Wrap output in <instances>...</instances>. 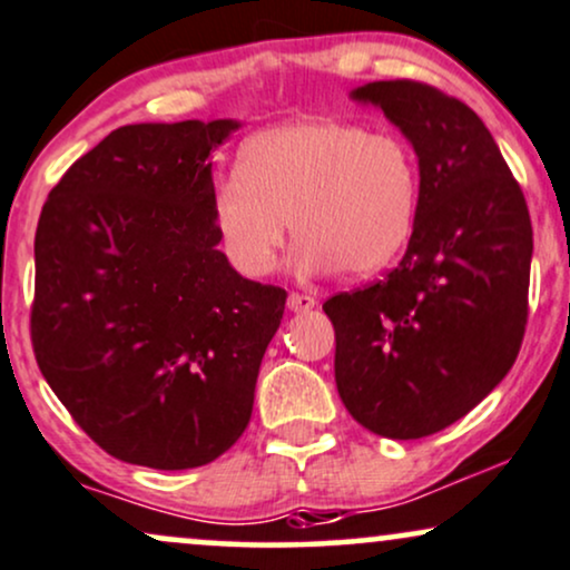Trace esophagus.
<instances>
[{"label":"esophagus","instance_id":"1","mask_svg":"<svg viewBox=\"0 0 570 570\" xmlns=\"http://www.w3.org/2000/svg\"><path fill=\"white\" fill-rule=\"evenodd\" d=\"M286 305H289L292 313H307L315 307V299L311 294H303V292H292L289 299H286Z\"/></svg>","mask_w":570,"mask_h":570}]
</instances>
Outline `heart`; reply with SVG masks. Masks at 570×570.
Here are the masks:
<instances>
[{
  "label": "heart",
  "instance_id": "b5f03b06",
  "mask_svg": "<svg viewBox=\"0 0 570 570\" xmlns=\"http://www.w3.org/2000/svg\"><path fill=\"white\" fill-rule=\"evenodd\" d=\"M420 196V156L403 135L299 119L244 142L236 177L212 190V219L225 255L249 278L276 267L286 223L299 271L363 278L406 249Z\"/></svg>",
  "mask_w": 570,
  "mask_h": 570
}]
</instances>
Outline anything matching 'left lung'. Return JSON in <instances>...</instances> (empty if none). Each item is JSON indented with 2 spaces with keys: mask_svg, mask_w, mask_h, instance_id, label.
I'll return each mask as SVG.
<instances>
[{
  "mask_svg": "<svg viewBox=\"0 0 570 570\" xmlns=\"http://www.w3.org/2000/svg\"><path fill=\"white\" fill-rule=\"evenodd\" d=\"M420 156L406 255L385 278L324 303L334 380L353 420L395 441L462 420L515 363L528 324L533 230L520 183L481 116L433 85L372 81Z\"/></svg>",
  "mask_w": 570,
  "mask_h": 570,
  "instance_id": "obj_1",
  "label": "left lung"
}]
</instances>
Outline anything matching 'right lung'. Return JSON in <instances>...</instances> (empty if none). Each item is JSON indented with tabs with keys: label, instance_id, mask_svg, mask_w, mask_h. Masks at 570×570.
<instances>
[{
	"label": "right lung",
	"instance_id": "add662e5",
	"mask_svg": "<svg viewBox=\"0 0 570 570\" xmlns=\"http://www.w3.org/2000/svg\"><path fill=\"white\" fill-rule=\"evenodd\" d=\"M236 127L114 129L68 167L39 215V372L121 462L202 468L249 424L286 289L238 276L217 249L207 159Z\"/></svg>",
	"mask_w": 570,
	"mask_h": 570
}]
</instances>
